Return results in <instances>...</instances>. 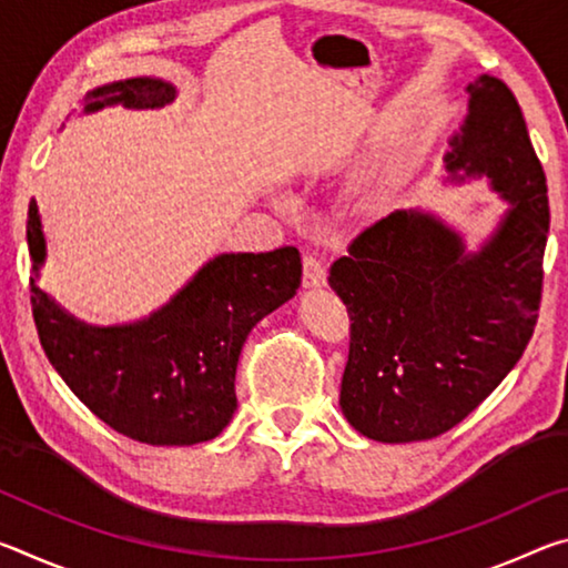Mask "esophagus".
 I'll list each match as a JSON object with an SVG mask.
<instances>
[{
  "label": "esophagus",
  "instance_id": "34e87169",
  "mask_svg": "<svg viewBox=\"0 0 568 568\" xmlns=\"http://www.w3.org/2000/svg\"><path fill=\"white\" fill-rule=\"evenodd\" d=\"M325 265L318 255L305 253L303 255V285L305 287H321L325 285Z\"/></svg>",
  "mask_w": 568,
  "mask_h": 568
}]
</instances>
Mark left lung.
<instances>
[{
  "instance_id": "8db88e82",
  "label": "left lung",
  "mask_w": 568,
  "mask_h": 568,
  "mask_svg": "<svg viewBox=\"0 0 568 568\" xmlns=\"http://www.w3.org/2000/svg\"><path fill=\"white\" fill-rule=\"evenodd\" d=\"M446 168L486 175L514 203L474 255L434 215L396 210L365 227L328 283L348 307L341 408L383 444L428 440L478 408L531 341L544 291L549 195L521 108L496 77L468 84ZM464 180V178H458Z\"/></svg>"
}]
</instances>
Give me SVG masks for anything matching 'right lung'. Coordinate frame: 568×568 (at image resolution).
<instances>
[{"instance_id":"right-lung-1","label":"right lung","mask_w":568,"mask_h":568,"mask_svg":"<svg viewBox=\"0 0 568 568\" xmlns=\"http://www.w3.org/2000/svg\"><path fill=\"white\" fill-rule=\"evenodd\" d=\"M172 100V84L134 77L92 90L84 110H145ZM27 245L37 273L44 235L34 200ZM301 275L293 245L217 255L148 321L110 328L74 321L30 277L32 315L47 358L94 416L140 444L192 446L215 438L233 418L235 368L247 333L291 301Z\"/></svg>"}]
</instances>
